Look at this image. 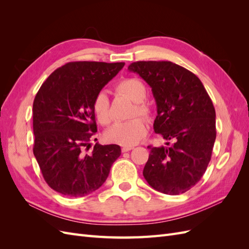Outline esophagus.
Wrapping results in <instances>:
<instances>
[{"instance_id": "esophagus-1", "label": "esophagus", "mask_w": 249, "mask_h": 249, "mask_svg": "<svg viewBox=\"0 0 249 249\" xmlns=\"http://www.w3.org/2000/svg\"><path fill=\"white\" fill-rule=\"evenodd\" d=\"M134 148V146H131V145H126V146H124L122 148V152L123 153H126V152H130V150H132Z\"/></svg>"}]
</instances>
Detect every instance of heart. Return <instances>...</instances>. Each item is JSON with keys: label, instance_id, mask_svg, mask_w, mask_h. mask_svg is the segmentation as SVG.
<instances>
[{"label": "heart", "instance_id": "obj_1", "mask_svg": "<svg viewBox=\"0 0 249 249\" xmlns=\"http://www.w3.org/2000/svg\"><path fill=\"white\" fill-rule=\"evenodd\" d=\"M116 91L126 95L135 103L133 115H142L148 117L150 109L148 105L143 102L146 97V88L143 83L136 78H126L119 81ZM92 110L96 119L102 124H108L111 120L109 110V99L106 92L96 93L92 102ZM147 132V123L141 117L133 118L127 122H118L113 124L106 132L108 140L122 145H134L138 143Z\"/></svg>", "mask_w": 249, "mask_h": 249}]
</instances>
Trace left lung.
Listing matches in <instances>:
<instances>
[{
  "mask_svg": "<svg viewBox=\"0 0 249 249\" xmlns=\"http://www.w3.org/2000/svg\"><path fill=\"white\" fill-rule=\"evenodd\" d=\"M152 87L158 115L157 134L173 143L148 145L143 177L155 190L178 195L199 182L216 139V113L207 90L195 74L170 61H138L129 65Z\"/></svg>",
  "mask_w": 249,
  "mask_h": 249,
  "instance_id": "8db88e82",
  "label": "left lung"
}]
</instances>
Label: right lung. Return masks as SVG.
Masks as SVG:
<instances>
[{"mask_svg": "<svg viewBox=\"0 0 249 249\" xmlns=\"http://www.w3.org/2000/svg\"><path fill=\"white\" fill-rule=\"evenodd\" d=\"M124 62H69L42 83L33 103V154L47 184L66 196H85L107 179L119 145L95 143L92 102Z\"/></svg>", "mask_w": 249, "mask_h": 249, "instance_id": "1", "label": "right lung"}]
</instances>
